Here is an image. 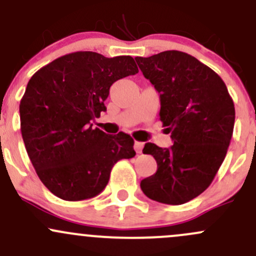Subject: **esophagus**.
<instances>
[{"instance_id": "34e87169", "label": "esophagus", "mask_w": 256, "mask_h": 256, "mask_svg": "<svg viewBox=\"0 0 256 256\" xmlns=\"http://www.w3.org/2000/svg\"><path fill=\"white\" fill-rule=\"evenodd\" d=\"M134 148L138 154H141L144 148V142H140V141H135V144H134Z\"/></svg>"}]
</instances>
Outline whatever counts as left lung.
Masks as SVG:
<instances>
[{
    "instance_id": "left-lung-1",
    "label": "left lung",
    "mask_w": 256,
    "mask_h": 256,
    "mask_svg": "<svg viewBox=\"0 0 256 256\" xmlns=\"http://www.w3.org/2000/svg\"><path fill=\"white\" fill-rule=\"evenodd\" d=\"M135 59L160 92V120L174 140L171 148L144 144L157 171L141 180V190L156 202L183 204L207 190L226 158L236 120L233 99L220 76L190 54L166 50Z\"/></svg>"
}]
</instances>
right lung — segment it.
Segmentation results:
<instances>
[{"label":"right lung","mask_w":256,"mask_h":256,"mask_svg":"<svg viewBox=\"0 0 256 256\" xmlns=\"http://www.w3.org/2000/svg\"><path fill=\"white\" fill-rule=\"evenodd\" d=\"M138 73L132 56L95 52L59 56L33 74L20 104V132L43 184L64 200L99 194L114 164L132 158L134 138L92 128L116 80Z\"/></svg>","instance_id":"right-lung-1"}]
</instances>
